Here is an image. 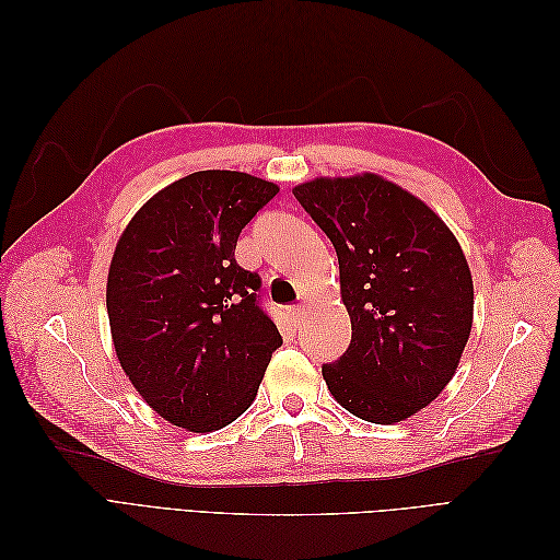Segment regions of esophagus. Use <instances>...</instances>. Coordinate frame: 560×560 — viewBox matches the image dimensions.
<instances>
[{
  "mask_svg": "<svg viewBox=\"0 0 560 560\" xmlns=\"http://www.w3.org/2000/svg\"><path fill=\"white\" fill-rule=\"evenodd\" d=\"M287 315H290V319L294 322V327H299L303 315H306V308H303V306H290V308H287Z\"/></svg>",
  "mask_w": 560,
  "mask_h": 560,
  "instance_id": "esophagus-1",
  "label": "esophagus"
}]
</instances>
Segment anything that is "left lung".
Masks as SVG:
<instances>
[{"mask_svg": "<svg viewBox=\"0 0 560 560\" xmlns=\"http://www.w3.org/2000/svg\"><path fill=\"white\" fill-rule=\"evenodd\" d=\"M294 196L331 241L352 338L322 366L334 399L378 425L428 406L467 346L474 284L455 235L425 202L378 175L319 177Z\"/></svg>", "mask_w": 560, "mask_h": 560, "instance_id": "1", "label": "left lung"}]
</instances>
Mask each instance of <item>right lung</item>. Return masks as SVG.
<instances>
[{"label":"right lung","mask_w":560,"mask_h":560,"mask_svg":"<svg viewBox=\"0 0 560 560\" xmlns=\"http://www.w3.org/2000/svg\"><path fill=\"white\" fill-rule=\"evenodd\" d=\"M280 189L200 171L147 200L118 238L107 313L126 376L161 418L212 432L243 416L282 346L261 278L235 261L241 231Z\"/></svg>","instance_id":"add662e5"}]
</instances>
